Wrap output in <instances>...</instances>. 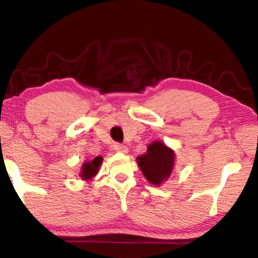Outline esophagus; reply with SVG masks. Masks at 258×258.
I'll return each instance as SVG.
<instances>
[{
	"label": "esophagus",
	"mask_w": 258,
	"mask_h": 258,
	"mask_svg": "<svg viewBox=\"0 0 258 258\" xmlns=\"http://www.w3.org/2000/svg\"><path fill=\"white\" fill-rule=\"evenodd\" d=\"M113 150H116L117 152H126L127 151V147H126L125 145H123V143H113Z\"/></svg>",
	"instance_id": "esophagus-1"
}]
</instances>
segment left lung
Here are the masks:
<instances>
[{"mask_svg":"<svg viewBox=\"0 0 258 258\" xmlns=\"http://www.w3.org/2000/svg\"><path fill=\"white\" fill-rule=\"evenodd\" d=\"M143 175L155 185H159L171 175L174 165V152L160 141L149 145L147 154L138 158Z\"/></svg>","mask_w":258,"mask_h":258,"instance_id":"1","label":"left lung"}]
</instances>
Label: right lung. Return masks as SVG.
<instances>
[{
  "instance_id": "add662e5",
  "label": "right lung",
  "mask_w": 258,
  "mask_h": 258,
  "mask_svg": "<svg viewBox=\"0 0 258 258\" xmlns=\"http://www.w3.org/2000/svg\"><path fill=\"white\" fill-rule=\"evenodd\" d=\"M101 163H102V157L100 156L95 157L92 161H87V163H85L82 167V173H81L82 178H84V180H89V178L94 176L95 174L98 173L100 164Z\"/></svg>"
}]
</instances>
